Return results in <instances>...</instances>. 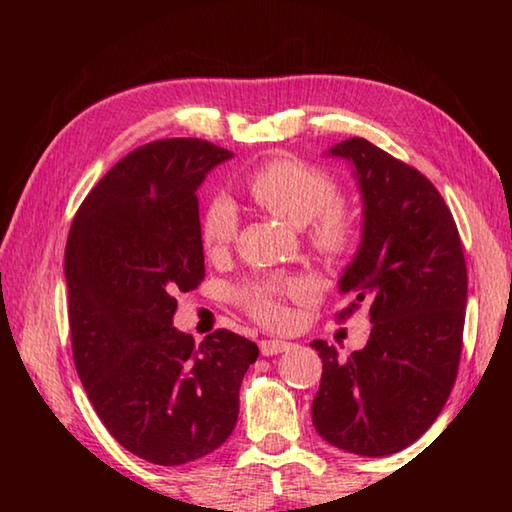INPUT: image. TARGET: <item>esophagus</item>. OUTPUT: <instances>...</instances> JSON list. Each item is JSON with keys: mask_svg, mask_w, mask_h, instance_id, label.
<instances>
[{"mask_svg": "<svg viewBox=\"0 0 512 512\" xmlns=\"http://www.w3.org/2000/svg\"><path fill=\"white\" fill-rule=\"evenodd\" d=\"M291 348V343L287 341H277V339H266L259 343V350H262L264 357H273V354H280V352H287Z\"/></svg>", "mask_w": 512, "mask_h": 512, "instance_id": "esophagus-1", "label": "esophagus"}]
</instances>
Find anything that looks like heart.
Masks as SVG:
<instances>
[{"mask_svg":"<svg viewBox=\"0 0 512 512\" xmlns=\"http://www.w3.org/2000/svg\"><path fill=\"white\" fill-rule=\"evenodd\" d=\"M253 201L275 214L291 228L314 224V244L320 253L339 255L350 246L352 230L345 216L332 207L339 201V189L325 171L300 160H271L255 169L246 180ZM237 207L228 198H216L203 214L201 239L207 250H221L237 235ZM300 284H266L248 296V307L268 325H280L287 318L280 296L298 293Z\"/></svg>","mask_w":512,"mask_h":512,"instance_id":"1","label":"heart"}]
</instances>
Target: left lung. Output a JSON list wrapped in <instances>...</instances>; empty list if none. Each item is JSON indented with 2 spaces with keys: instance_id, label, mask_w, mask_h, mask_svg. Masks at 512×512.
I'll return each mask as SVG.
<instances>
[{
  "instance_id": "left-lung-1",
  "label": "left lung",
  "mask_w": 512,
  "mask_h": 512,
  "mask_svg": "<svg viewBox=\"0 0 512 512\" xmlns=\"http://www.w3.org/2000/svg\"><path fill=\"white\" fill-rule=\"evenodd\" d=\"M325 155L348 162L357 180L361 241L339 291L352 307L368 302L372 329L345 361L334 345L311 341L323 359L311 420L343 452L388 456L415 443L452 393L467 305L463 246L443 196L418 169L363 137Z\"/></svg>"
}]
</instances>
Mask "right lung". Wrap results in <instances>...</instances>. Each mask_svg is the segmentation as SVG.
Listing matches in <instances>:
<instances>
[{
    "label": "right lung",
    "instance_id": "right-lung-1",
    "mask_svg": "<svg viewBox=\"0 0 512 512\" xmlns=\"http://www.w3.org/2000/svg\"><path fill=\"white\" fill-rule=\"evenodd\" d=\"M232 153L160 140L119 160L85 196L65 248L74 363L112 438L155 465H185L235 429L259 350L216 329L173 327L176 293L205 277L198 187Z\"/></svg>",
    "mask_w": 512,
    "mask_h": 512
}]
</instances>
